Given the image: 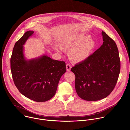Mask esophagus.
<instances>
[{
    "mask_svg": "<svg viewBox=\"0 0 130 130\" xmlns=\"http://www.w3.org/2000/svg\"><path fill=\"white\" fill-rule=\"evenodd\" d=\"M71 68V66H70V64H66V69H67V71H69L70 70Z\"/></svg>",
    "mask_w": 130,
    "mask_h": 130,
    "instance_id": "34e87169",
    "label": "esophagus"
}]
</instances>
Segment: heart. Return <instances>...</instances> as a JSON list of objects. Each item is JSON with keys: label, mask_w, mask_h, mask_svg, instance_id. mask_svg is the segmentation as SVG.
Returning a JSON list of instances; mask_svg holds the SVG:
<instances>
[{"label": "heart", "mask_w": 130, "mask_h": 130, "mask_svg": "<svg viewBox=\"0 0 130 130\" xmlns=\"http://www.w3.org/2000/svg\"><path fill=\"white\" fill-rule=\"evenodd\" d=\"M59 44L60 46H54V50L63 52L64 49H70L68 52L69 58L73 62L78 63L86 60L95 46L93 39L86 34L66 36L60 40Z\"/></svg>", "instance_id": "b5f03b06"}]
</instances>
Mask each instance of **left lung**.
Wrapping results in <instances>:
<instances>
[{"instance_id": "1", "label": "left lung", "mask_w": 130, "mask_h": 130, "mask_svg": "<svg viewBox=\"0 0 130 130\" xmlns=\"http://www.w3.org/2000/svg\"><path fill=\"white\" fill-rule=\"evenodd\" d=\"M101 46L84 61L77 64L71 70L76 76L75 88L82 99L97 101L107 97L114 89L120 71L117 46L102 31Z\"/></svg>"}]
</instances>
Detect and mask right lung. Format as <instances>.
Wrapping results in <instances>:
<instances>
[{"label": "right lung", "mask_w": 130, "mask_h": 130, "mask_svg": "<svg viewBox=\"0 0 130 130\" xmlns=\"http://www.w3.org/2000/svg\"><path fill=\"white\" fill-rule=\"evenodd\" d=\"M33 33V31H27L15 43L11 70L14 83L22 94L36 102H45L55 94L60 78L66 71V64L45 54L26 60L23 46Z\"/></svg>", "instance_id": "obj_1"}]
</instances>
